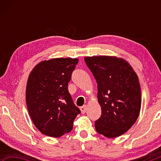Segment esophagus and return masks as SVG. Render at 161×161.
<instances>
[{
  "mask_svg": "<svg viewBox=\"0 0 161 161\" xmlns=\"http://www.w3.org/2000/svg\"><path fill=\"white\" fill-rule=\"evenodd\" d=\"M86 105H84V106H82V107H80V110H81V113L82 114H84L86 112Z\"/></svg>",
  "mask_w": 161,
  "mask_h": 161,
  "instance_id": "obj_1",
  "label": "esophagus"
}]
</instances>
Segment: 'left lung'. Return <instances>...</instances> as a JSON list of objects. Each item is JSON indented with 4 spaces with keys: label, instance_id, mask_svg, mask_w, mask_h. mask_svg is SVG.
Instances as JSON below:
<instances>
[{
    "label": "left lung",
    "instance_id": "8db88e82",
    "mask_svg": "<svg viewBox=\"0 0 161 161\" xmlns=\"http://www.w3.org/2000/svg\"><path fill=\"white\" fill-rule=\"evenodd\" d=\"M84 61L97 81L102 107L95 129L105 137H118L130 129L139 116L141 92L138 76L128 62L116 57H86Z\"/></svg>",
    "mask_w": 161,
    "mask_h": 161
}]
</instances>
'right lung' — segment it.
Masks as SVG:
<instances>
[{"instance_id": "obj_1", "label": "right lung", "mask_w": 161, "mask_h": 161, "mask_svg": "<svg viewBox=\"0 0 161 161\" xmlns=\"http://www.w3.org/2000/svg\"><path fill=\"white\" fill-rule=\"evenodd\" d=\"M77 58H54L38 63L29 75L26 103L30 116L40 132L58 138L70 132L81 111L68 91L78 64Z\"/></svg>"}]
</instances>
